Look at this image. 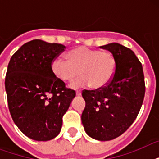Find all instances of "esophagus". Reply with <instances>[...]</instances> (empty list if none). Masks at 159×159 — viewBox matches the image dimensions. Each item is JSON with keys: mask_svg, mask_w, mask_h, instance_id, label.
<instances>
[{"mask_svg": "<svg viewBox=\"0 0 159 159\" xmlns=\"http://www.w3.org/2000/svg\"><path fill=\"white\" fill-rule=\"evenodd\" d=\"M81 95H82V92H80V91H77V92H76V96H77V97H80Z\"/></svg>", "mask_w": 159, "mask_h": 159, "instance_id": "34e87169", "label": "esophagus"}]
</instances>
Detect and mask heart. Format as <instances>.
<instances>
[{
    "label": "heart",
    "mask_w": 159,
    "mask_h": 159,
    "mask_svg": "<svg viewBox=\"0 0 159 159\" xmlns=\"http://www.w3.org/2000/svg\"><path fill=\"white\" fill-rule=\"evenodd\" d=\"M67 59L57 57L52 62V71L57 78L64 82L72 81V88L90 85L92 89L104 88L113 78L116 60L109 51H100L80 46L67 52Z\"/></svg>",
    "instance_id": "1"
}]
</instances>
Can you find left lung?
I'll use <instances>...</instances> for the list:
<instances>
[{
	"mask_svg": "<svg viewBox=\"0 0 159 159\" xmlns=\"http://www.w3.org/2000/svg\"><path fill=\"white\" fill-rule=\"evenodd\" d=\"M101 48L115 56L116 72L104 88L82 92L86 106L82 122L91 138L109 141L133 124L143 104L145 85L142 64L131 49L117 43Z\"/></svg>",
	"mask_w": 159,
	"mask_h": 159,
	"instance_id": "obj_1",
	"label": "left lung"
}]
</instances>
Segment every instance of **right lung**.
Segmentation results:
<instances>
[{
    "mask_svg": "<svg viewBox=\"0 0 159 159\" xmlns=\"http://www.w3.org/2000/svg\"><path fill=\"white\" fill-rule=\"evenodd\" d=\"M65 46L34 39L11 57L5 87L11 117L20 130L36 141L53 139L60 133L62 116L76 96L52 71Z\"/></svg>",
    "mask_w": 159,
    "mask_h": 159,
    "instance_id": "right-lung-1",
    "label": "right lung"
}]
</instances>
